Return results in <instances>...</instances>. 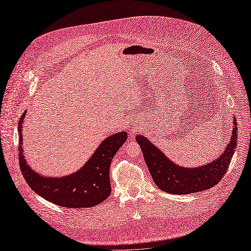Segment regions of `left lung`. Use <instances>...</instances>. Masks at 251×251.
I'll return each instance as SVG.
<instances>
[{
  "instance_id": "obj_1",
  "label": "left lung",
  "mask_w": 251,
  "mask_h": 251,
  "mask_svg": "<svg viewBox=\"0 0 251 251\" xmlns=\"http://www.w3.org/2000/svg\"><path fill=\"white\" fill-rule=\"evenodd\" d=\"M237 135L238 126L234 118L231 139L223 154L212 162L198 168H183L175 164L144 136H136V141L141 148L144 160L157 186L169 194L186 195L211 188L224 177L237 148Z\"/></svg>"
}]
</instances>
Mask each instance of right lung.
I'll list each match as a JSON object with an SVG mask.
<instances>
[{"label":"right lung","instance_id":"1","mask_svg":"<svg viewBox=\"0 0 251 251\" xmlns=\"http://www.w3.org/2000/svg\"><path fill=\"white\" fill-rule=\"evenodd\" d=\"M19 121V161L23 176L33 191L52 203L68 208L92 207L101 203L111 194L110 165L113 157L126 142L127 135L120 132L105 138L81 169L65 177H44L27 164L23 154V121Z\"/></svg>","mask_w":251,"mask_h":251}]
</instances>
